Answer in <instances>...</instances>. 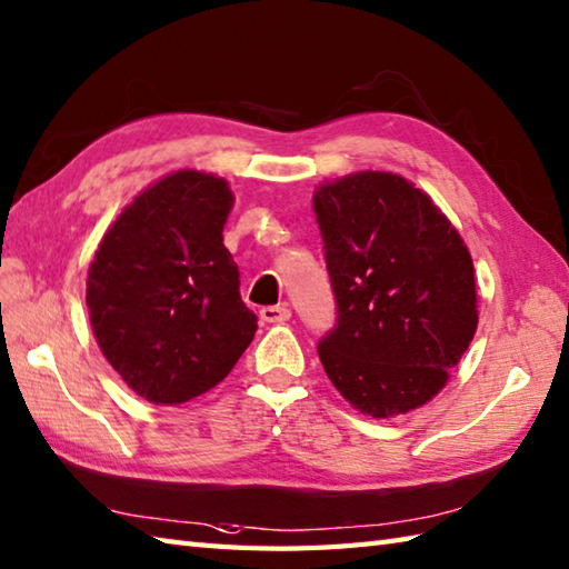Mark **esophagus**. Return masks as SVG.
Wrapping results in <instances>:
<instances>
[{"label": "esophagus", "instance_id": "1", "mask_svg": "<svg viewBox=\"0 0 569 569\" xmlns=\"http://www.w3.org/2000/svg\"><path fill=\"white\" fill-rule=\"evenodd\" d=\"M289 317H292V312L284 305H277V307H262L260 309V319L267 321V325H282V321H287Z\"/></svg>", "mask_w": 569, "mask_h": 569}]
</instances>
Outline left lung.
Here are the masks:
<instances>
[{
    "instance_id": "8db88e82",
    "label": "left lung",
    "mask_w": 569,
    "mask_h": 569,
    "mask_svg": "<svg viewBox=\"0 0 569 569\" xmlns=\"http://www.w3.org/2000/svg\"><path fill=\"white\" fill-rule=\"evenodd\" d=\"M337 299L317 351L337 391L373 418L443 389L478 327L473 260L433 200L393 173H357L315 192Z\"/></svg>"
}]
</instances>
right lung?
Wrapping results in <instances>:
<instances>
[{
  "mask_svg": "<svg viewBox=\"0 0 569 569\" xmlns=\"http://www.w3.org/2000/svg\"><path fill=\"white\" fill-rule=\"evenodd\" d=\"M232 192L178 170L146 188L103 234L86 305L111 367L151 403H186L218 386L257 331L240 270L222 244Z\"/></svg>",
  "mask_w": 569,
  "mask_h": 569,
  "instance_id": "right-lung-1",
  "label": "right lung"
}]
</instances>
